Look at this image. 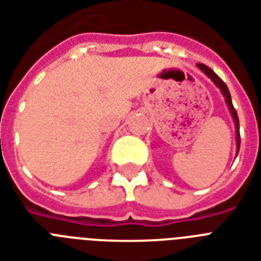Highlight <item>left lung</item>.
I'll return each instance as SVG.
<instances>
[{"label": "left lung", "instance_id": "left-lung-1", "mask_svg": "<svg viewBox=\"0 0 261 261\" xmlns=\"http://www.w3.org/2000/svg\"><path fill=\"white\" fill-rule=\"evenodd\" d=\"M196 65H197V68L200 69L202 73H205V75H206L207 77H209V79L213 82V84H215L217 88H220L222 96H224V99H225V103H226V106H228V110H229V112H230V116H232V119H233L234 128H236V156H237V154H239V150H240V124H239V116H237L236 110H234L233 105H232V97H230L229 90H228V87H226L225 83L222 82L219 76L216 75L215 72L212 71L209 67H206L205 64H200V63H197Z\"/></svg>", "mask_w": 261, "mask_h": 261}]
</instances>
